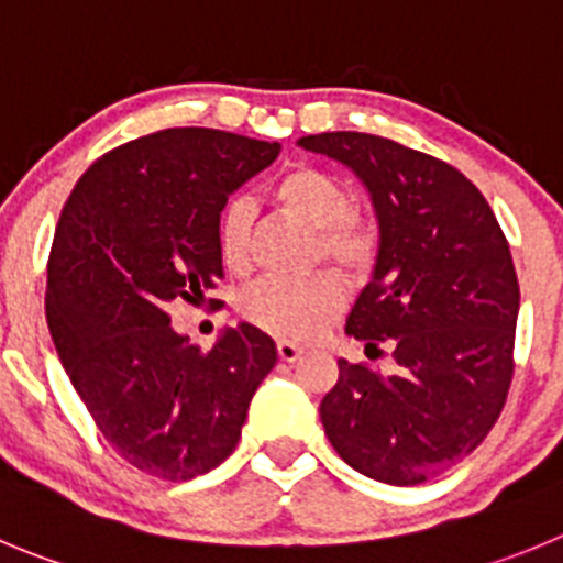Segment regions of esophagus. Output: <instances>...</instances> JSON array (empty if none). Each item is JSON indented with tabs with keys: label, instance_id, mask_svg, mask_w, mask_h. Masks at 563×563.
Listing matches in <instances>:
<instances>
[{
	"label": "esophagus",
	"instance_id": "1",
	"mask_svg": "<svg viewBox=\"0 0 563 563\" xmlns=\"http://www.w3.org/2000/svg\"><path fill=\"white\" fill-rule=\"evenodd\" d=\"M276 351H278V358H282V362H296V358L303 353V347L296 345V342H290V340H282L276 345Z\"/></svg>",
	"mask_w": 563,
	"mask_h": 563
}]
</instances>
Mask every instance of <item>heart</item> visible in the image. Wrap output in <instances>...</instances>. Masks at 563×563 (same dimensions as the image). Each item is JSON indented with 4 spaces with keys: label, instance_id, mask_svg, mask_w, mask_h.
Instances as JSON below:
<instances>
[{
    "label": "heart",
    "instance_id": "1",
    "mask_svg": "<svg viewBox=\"0 0 563 563\" xmlns=\"http://www.w3.org/2000/svg\"><path fill=\"white\" fill-rule=\"evenodd\" d=\"M273 205L318 229V254L345 273H365L382 249V229L373 218L353 212L351 190L334 174L314 165H292L267 187ZM254 216L243 198L218 212L216 251L229 273H249ZM345 303V290L334 273L307 278H267L240 298V314L278 340H314Z\"/></svg>",
    "mask_w": 563,
    "mask_h": 563
}]
</instances>
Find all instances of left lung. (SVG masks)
I'll use <instances>...</instances> for the list:
<instances>
[{"label":"left lung","mask_w":563,"mask_h":563,"mask_svg":"<svg viewBox=\"0 0 563 563\" xmlns=\"http://www.w3.org/2000/svg\"><path fill=\"white\" fill-rule=\"evenodd\" d=\"M371 190L382 229L376 271L345 334L393 345L384 376L340 358L320 404L334 451L367 478L415 486L475 451L514 376L519 285L484 192L445 159L365 132L301 137ZM384 353V351H378Z\"/></svg>","instance_id":"obj_1"}]
</instances>
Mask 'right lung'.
Here are the masks:
<instances>
[{
    "mask_svg": "<svg viewBox=\"0 0 563 563\" xmlns=\"http://www.w3.org/2000/svg\"><path fill=\"white\" fill-rule=\"evenodd\" d=\"M278 148L205 126L152 132L101 154L60 212L46 265L52 342L107 445L152 478L216 470L276 365V342L249 323L210 351L190 345L168 303L216 290L218 212Z\"/></svg>",
    "mask_w": 563,
    "mask_h": 563,
    "instance_id": "obj_1",
    "label": "right lung"
}]
</instances>
